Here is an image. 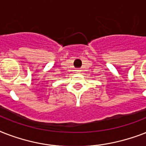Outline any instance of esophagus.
Listing matches in <instances>:
<instances>
[{
    "label": "esophagus",
    "mask_w": 146,
    "mask_h": 146,
    "mask_svg": "<svg viewBox=\"0 0 146 146\" xmlns=\"http://www.w3.org/2000/svg\"><path fill=\"white\" fill-rule=\"evenodd\" d=\"M76 73H80V70H76Z\"/></svg>",
    "instance_id": "1"
}]
</instances>
